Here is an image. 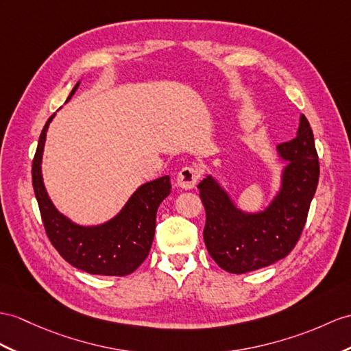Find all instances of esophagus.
I'll return each instance as SVG.
<instances>
[{
    "label": "esophagus",
    "instance_id": "obj_1",
    "mask_svg": "<svg viewBox=\"0 0 351 351\" xmlns=\"http://www.w3.org/2000/svg\"><path fill=\"white\" fill-rule=\"evenodd\" d=\"M198 178H199L198 169L193 167H184L180 169V173L177 176V183L182 189L189 191V189H193L195 184L198 183Z\"/></svg>",
    "mask_w": 351,
    "mask_h": 351
}]
</instances>
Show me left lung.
<instances>
[{
  "mask_svg": "<svg viewBox=\"0 0 351 351\" xmlns=\"http://www.w3.org/2000/svg\"><path fill=\"white\" fill-rule=\"evenodd\" d=\"M277 152L287 165L278 193L263 211L238 208L215 177L208 176L198 184L207 216L205 245L219 267L232 274H244L286 258L305 226L320 167L313 130L304 114L295 138L278 144Z\"/></svg>",
  "mask_w": 351,
  "mask_h": 351,
  "instance_id": "1",
  "label": "left lung"
}]
</instances>
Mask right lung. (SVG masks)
Wrapping results in <instances>:
<instances>
[{"label": "right lung", "mask_w": 351, "mask_h": 351, "mask_svg": "<svg viewBox=\"0 0 351 351\" xmlns=\"http://www.w3.org/2000/svg\"><path fill=\"white\" fill-rule=\"evenodd\" d=\"M73 88L70 99L79 88ZM66 99V101H68ZM55 113L49 117L40 134L32 160V186L38 202L43 225L50 243L74 268L95 276L123 277L146 261L155 237L156 211L171 192L169 177L141 184L125 207L113 219L97 226H82L56 210L46 192L41 176V158L46 132Z\"/></svg>", "instance_id": "add662e5"}]
</instances>
